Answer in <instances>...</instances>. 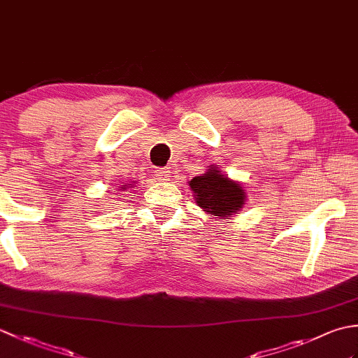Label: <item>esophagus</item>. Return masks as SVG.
I'll return each mask as SVG.
<instances>
[{"mask_svg": "<svg viewBox=\"0 0 358 358\" xmlns=\"http://www.w3.org/2000/svg\"><path fill=\"white\" fill-rule=\"evenodd\" d=\"M155 177L159 181H167L172 177V172H171L169 167H158V169L155 171Z\"/></svg>", "mask_w": 358, "mask_h": 358, "instance_id": "1", "label": "esophagus"}]
</instances>
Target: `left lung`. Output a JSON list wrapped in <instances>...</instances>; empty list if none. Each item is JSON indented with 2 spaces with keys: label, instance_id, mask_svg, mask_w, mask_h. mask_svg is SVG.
Returning <instances> with one entry per match:
<instances>
[{
  "label": "left lung",
  "instance_id": "1",
  "mask_svg": "<svg viewBox=\"0 0 358 358\" xmlns=\"http://www.w3.org/2000/svg\"><path fill=\"white\" fill-rule=\"evenodd\" d=\"M196 206H200L209 215L224 220L238 214L246 200L245 189L237 181L227 178L222 171L209 167L206 173L189 181Z\"/></svg>",
  "mask_w": 358,
  "mask_h": 358
}]
</instances>
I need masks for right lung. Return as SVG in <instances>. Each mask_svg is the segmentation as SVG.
Listing matches in <instances>:
<instances>
[{"label":"right lung","instance_id":"add662e5","mask_svg":"<svg viewBox=\"0 0 358 358\" xmlns=\"http://www.w3.org/2000/svg\"><path fill=\"white\" fill-rule=\"evenodd\" d=\"M124 186H126V185H123V189H126V187H124Z\"/></svg>","mask_w":358,"mask_h":358}]
</instances>
